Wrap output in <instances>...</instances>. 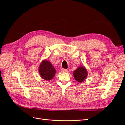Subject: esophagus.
I'll return each instance as SVG.
<instances>
[{
  "instance_id": "obj_1",
  "label": "esophagus",
  "mask_w": 125,
  "mask_h": 125,
  "mask_svg": "<svg viewBox=\"0 0 125 125\" xmlns=\"http://www.w3.org/2000/svg\"><path fill=\"white\" fill-rule=\"evenodd\" d=\"M68 70L67 69H64V68H62L61 69V71L62 72H67Z\"/></svg>"
}]
</instances>
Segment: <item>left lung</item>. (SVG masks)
Masks as SVG:
<instances>
[{
	"mask_svg": "<svg viewBox=\"0 0 125 125\" xmlns=\"http://www.w3.org/2000/svg\"><path fill=\"white\" fill-rule=\"evenodd\" d=\"M88 73L86 69L84 67H79L78 68L75 70L73 73V76L75 79L79 82H82L86 79Z\"/></svg>",
	"mask_w": 125,
	"mask_h": 125,
	"instance_id": "left-lung-1",
	"label": "left lung"
}]
</instances>
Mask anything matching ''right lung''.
Masks as SVG:
<instances>
[{"instance_id": "obj_1", "label": "right lung", "mask_w": 125, "mask_h": 125, "mask_svg": "<svg viewBox=\"0 0 125 125\" xmlns=\"http://www.w3.org/2000/svg\"><path fill=\"white\" fill-rule=\"evenodd\" d=\"M39 70L41 77L47 81L53 78L56 73V70L53 66L46 60H44L41 62Z\"/></svg>"}]
</instances>
